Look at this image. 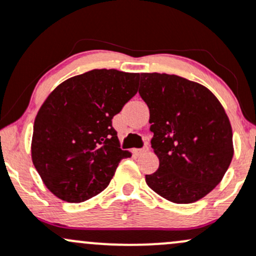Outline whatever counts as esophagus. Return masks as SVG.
<instances>
[{"label": "esophagus", "instance_id": "obj_1", "mask_svg": "<svg viewBox=\"0 0 256 256\" xmlns=\"http://www.w3.org/2000/svg\"><path fill=\"white\" fill-rule=\"evenodd\" d=\"M148 150H150L148 144H144V147H142V148L137 150H136V152H137V154H144V153L148 152Z\"/></svg>", "mask_w": 256, "mask_h": 256}]
</instances>
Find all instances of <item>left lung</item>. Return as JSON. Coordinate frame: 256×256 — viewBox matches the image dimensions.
Segmentation results:
<instances>
[{
  "instance_id": "left-lung-1",
  "label": "left lung",
  "mask_w": 256,
  "mask_h": 256,
  "mask_svg": "<svg viewBox=\"0 0 256 256\" xmlns=\"http://www.w3.org/2000/svg\"><path fill=\"white\" fill-rule=\"evenodd\" d=\"M152 148L160 158L147 185L166 200L192 204L222 180L233 158L230 122L206 87L176 74H141Z\"/></svg>"
}]
</instances>
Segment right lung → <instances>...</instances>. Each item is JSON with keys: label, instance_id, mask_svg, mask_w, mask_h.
<instances>
[{"label": "right lung", "instance_id": "obj_1", "mask_svg": "<svg viewBox=\"0 0 256 256\" xmlns=\"http://www.w3.org/2000/svg\"><path fill=\"white\" fill-rule=\"evenodd\" d=\"M140 74L92 70L55 88L38 112L32 160L48 189L67 202H83L109 185L120 148L114 115L137 93Z\"/></svg>", "mask_w": 256, "mask_h": 256}]
</instances>
